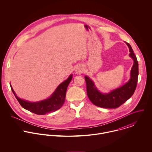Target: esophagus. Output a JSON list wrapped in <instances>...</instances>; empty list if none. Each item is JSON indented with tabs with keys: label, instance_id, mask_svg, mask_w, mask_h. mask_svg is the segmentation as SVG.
<instances>
[{
	"label": "esophagus",
	"instance_id": "1",
	"mask_svg": "<svg viewBox=\"0 0 152 152\" xmlns=\"http://www.w3.org/2000/svg\"><path fill=\"white\" fill-rule=\"evenodd\" d=\"M76 72H78V73H81L83 72V67L81 66V65H78L77 68H76Z\"/></svg>",
	"mask_w": 152,
	"mask_h": 152
}]
</instances>
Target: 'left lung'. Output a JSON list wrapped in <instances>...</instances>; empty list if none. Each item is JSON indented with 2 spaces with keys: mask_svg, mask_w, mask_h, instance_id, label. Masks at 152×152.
I'll return each instance as SVG.
<instances>
[{
  "mask_svg": "<svg viewBox=\"0 0 152 152\" xmlns=\"http://www.w3.org/2000/svg\"><path fill=\"white\" fill-rule=\"evenodd\" d=\"M126 43L129 48V56L133 60L130 78L128 83L108 94H102L97 89L94 82L88 77H85L87 95L92 103L97 107L104 108H116L125 103L134 94L139 75L138 63L130 44Z\"/></svg>",
  "mask_w": 152,
  "mask_h": 152,
  "instance_id": "8db88e82",
  "label": "left lung"
}]
</instances>
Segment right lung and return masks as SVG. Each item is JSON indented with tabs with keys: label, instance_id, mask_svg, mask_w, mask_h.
Returning a JSON list of instances; mask_svg holds the SVG:
<instances>
[{
	"label": "right lung",
	"instance_id": "right-lung-1",
	"mask_svg": "<svg viewBox=\"0 0 152 152\" xmlns=\"http://www.w3.org/2000/svg\"><path fill=\"white\" fill-rule=\"evenodd\" d=\"M72 78V75L60 84L50 98L39 102H31L19 98L15 94L10 85L11 89L16 98L22 107L37 115H44L54 112L60 108L65 102V94L69 83Z\"/></svg>",
	"mask_w": 152,
	"mask_h": 152
}]
</instances>
